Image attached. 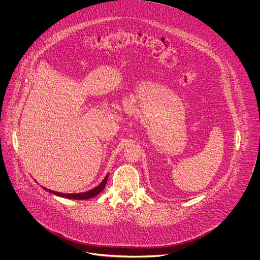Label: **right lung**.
Listing matches in <instances>:
<instances>
[{"label":"right lung","instance_id":"right-lung-1","mask_svg":"<svg viewBox=\"0 0 260 260\" xmlns=\"http://www.w3.org/2000/svg\"><path fill=\"white\" fill-rule=\"evenodd\" d=\"M107 179H108V174L105 176V178L102 180V182L99 184L98 187L85 192V193H78V194H65V193H59V192H55V191H52V190H49L48 191L54 194V195H57V196H60L63 198L66 199H74V200H87V199L93 198L95 197L96 195H99V193L104 189V187L106 185V182H107ZM45 190H47L46 187H44Z\"/></svg>","mask_w":260,"mask_h":260}]
</instances>
